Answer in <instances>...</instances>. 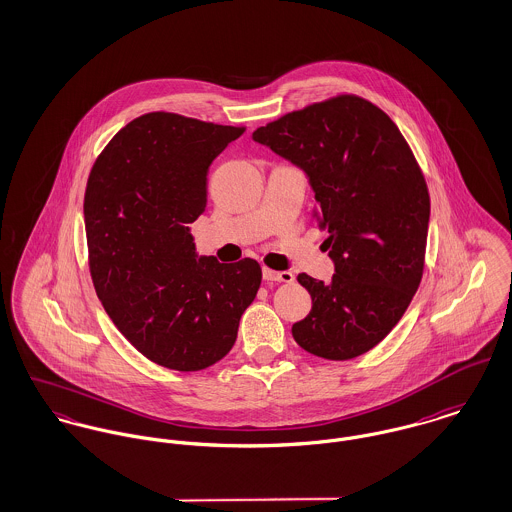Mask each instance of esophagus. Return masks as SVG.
<instances>
[{
	"label": "esophagus",
	"mask_w": 512,
	"mask_h": 512,
	"mask_svg": "<svg viewBox=\"0 0 512 512\" xmlns=\"http://www.w3.org/2000/svg\"><path fill=\"white\" fill-rule=\"evenodd\" d=\"M262 278L266 281H279V283H291L295 276L291 272H276V270H270V268H264L262 270Z\"/></svg>",
	"instance_id": "1"
}]
</instances>
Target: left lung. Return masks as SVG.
<instances>
[{
  "label": "left lung",
  "instance_id": "1",
  "mask_svg": "<svg viewBox=\"0 0 512 512\" xmlns=\"http://www.w3.org/2000/svg\"><path fill=\"white\" fill-rule=\"evenodd\" d=\"M252 139L305 172L328 229L334 276H297L313 307L291 326L295 342L325 360L366 354L401 321L424 268L430 197L407 140L358 95L287 113Z\"/></svg>",
  "mask_w": 512,
  "mask_h": 512
}]
</instances>
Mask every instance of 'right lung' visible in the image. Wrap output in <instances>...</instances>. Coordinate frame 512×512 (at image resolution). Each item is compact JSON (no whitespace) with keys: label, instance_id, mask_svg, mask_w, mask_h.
<instances>
[{"label":"right lung","instance_id":"right-lung-1","mask_svg":"<svg viewBox=\"0 0 512 512\" xmlns=\"http://www.w3.org/2000/svg\"><path fill=\"white\" fill-rule=\"evenodd\" d=\"M244 133L176 113L123 127L93 164L84 197L90 272L103 309L142 356L199 372L233 348L262 270L197 256L189 227L207 205L211 162Z\"/></svg>","mask_w":512,"mask_h":512}]
</instances>
